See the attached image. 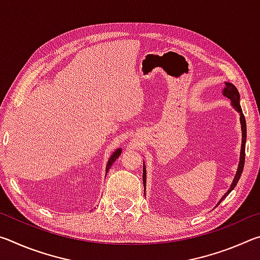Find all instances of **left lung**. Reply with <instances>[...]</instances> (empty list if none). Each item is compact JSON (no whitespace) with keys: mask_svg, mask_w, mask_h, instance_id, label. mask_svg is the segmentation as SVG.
Masks as SVG:
<instances>
[{"mask_svg":"<svg viewBox=\"0 0 260 260\" xmlns=\"http://www.w3.org/2000/svg\"><path fill=\"white\" fill-rule=\"evenodd\" d=\"M223 96H226L227 99L231 100L232 102V107L234 108L237 112L240 113V121H241V128H242V146H241V155H240V162H239V167H237L236 174L234 177V180L231 184V188L228 189V191L221 197V200L219 201V203L217 205H219L221 202L226 199L233 189L235 188V186L239 182V180L241 178V174L243 172V167H244V160H245V141H246V124H245V118L244 114L242 112L241 105H240V94L239 90L236 89V87L233 85V83L230 82H225V88L222 90ZM147 171H146V166L143 165V186L146 188V180H147Z\"/></svg>","mask_w":260,"mask_h":260,"instance_id":"left-lung-1","label":"left lung"}]
</instances>
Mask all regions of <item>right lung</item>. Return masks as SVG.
Returning a JSON list of instances; mask_svg holds the SVG:
<instances>
[{
	"label": "right lung",
	"mask_w": 260,
	"mask_h": 260,
	"mask_svg": "<svg viewBox=\"0 0 260 260\" xmlns=\"http://www.w3.org/2000/svg\"><path fill=\"white\" fill-rule=\"evenodd\" d=\"M120 153H121V149L119 148V149H117L116 151H114L113 153H112V156L110 157V159H109V161H108V164H107V170H105V172H109V170H110V167H111V165L113 164L114 161H116V159L118 157L120 156Z\"/></svg>",
	"instance_id": "1"
}]
</instances>
